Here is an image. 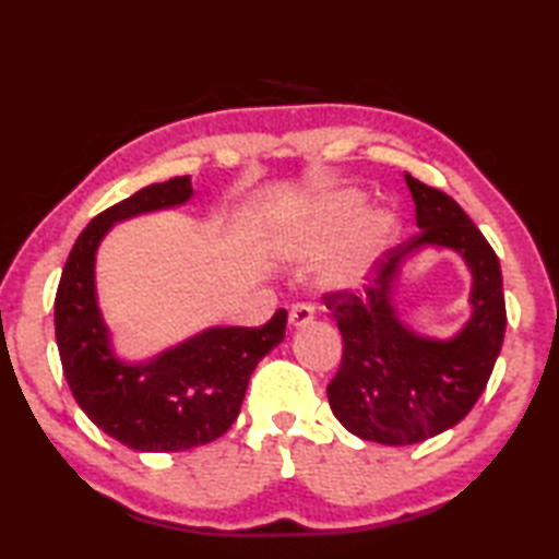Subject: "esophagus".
<instances>
[{"instance_id":"34e87169","label":"esophagus","mask_w":559,"mask_h":559,"mask_svg":"<svg viewBox=\"0 0 559 559\" xmlns=\"http://www.w3.org/2000/svg\"><path fill=\"white\" fill-rule=\"evenodd\" d=\"M312 319H314V310L310 305H305V302H300V305H295L293 310H290V326L293 329H300V326H307V324H312Z\"/></svg>"}]
</instances>
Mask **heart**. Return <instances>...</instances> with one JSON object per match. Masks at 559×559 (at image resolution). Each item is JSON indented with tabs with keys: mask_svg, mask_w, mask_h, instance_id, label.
I'll return each instance as SVG.
<instances>
[{
	"mask_svg": "<svg viewBox=\"0 0 559 559\" xmlns=\"http://www.w3.org/2000/svg\"><path fill=\"white\" fill-rule=\"evenodd\" d=\"M358 187H341L290 211L281 240L293 257L314 259L334 249L322 271V286L353 293L372 278L379 261L401 237V218L391 209H372Z\"/></svg>",
	"mask_w": 559,
	"mask_h": 559,
	"instance_id": "1",
	"label": "heart"
}]
</instances>
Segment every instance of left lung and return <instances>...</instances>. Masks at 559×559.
I'll list each match as a JSON object with an SVG mask.
<instances>
[{"instance_id": "8db88e82", "label": "left lung", "mask_w": 559, "mask_h": 559, "mask_svg": "<svg viewBox=\"0 0 559 559\" xmlns=\"http://www.w3.org/2000/svg\"><path fill=\"white\" fill-rule=\"evenodd\" d=\"M406 185L420 233L379 261L365 298H324L343 336L329 406L348 432L389 447L425 442L466 418L488 384L507 329L500 259L488 240L454 199L408 173ZM420 248H449L472 273V314L449 340L420 335L397 312L402 266Z\"/></svg>"}]
</instances>
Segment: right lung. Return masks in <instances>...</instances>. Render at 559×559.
<instances>
[{
    "label": "right lung",
    "mask_w": 559,
    "mask_h": 559,
    "mask_svg": "<svg viewBox=\"0 0 559 559\" xmlns=\"http://www.w3.org/2000/svg\"><path fill=\"white\" fill-rule=\"evenodd\" d=\"M194 197L192 177H173L98 213L79 235L59 278L55 336L67 384L105 435L134 451H185L228 432L249 377L286 336L288 312L259 329L209 326L151 358L117 353L98 288V249L117 223L180 209Z\"/></svg>",
    "instance_id": "obj_1"
}]
</instances>
